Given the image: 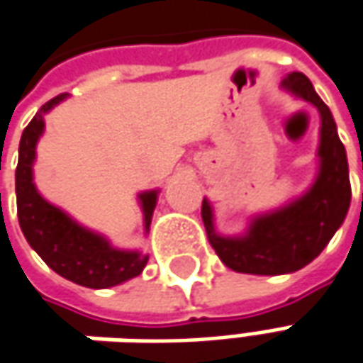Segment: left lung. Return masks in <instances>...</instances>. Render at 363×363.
I'll list each match as a JSON object with an SVG mask.
<instances>
[{"label":"left lung","mask_w":363,"mask_h":363,"mask_svg":"<svg viewBox=\"0 0 363 363\" xmlns=\"http://www.w3.org/2000/svg\"><path fill=\"white\" fill-rule=\"evenodd\" d=\"M281 86L319 110L318 179L289 205L255 217L241 237H223L215 231L213 206L206 199L203 201L201 215L208 243L220 261L237 273L283 275L306 267L342 227L352 201L347 157L330 108L301 72H291Z\"/></svg>","instance_id":"1"}]
</instances>
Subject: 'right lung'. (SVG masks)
Segmentation results:
<instances>
[{
	"instance_id": "obj_1",
	"label": "right lung",
	"mask_w": 363,
	"mask_h": 363,
	"mask_svg": "<svg viewBox=\"0 0 363 363\" xmlns=\"http://www.w3.org/2000/svg\"><path fill=\"white\" fill-rule=\"evenodd\" d=\"M66 94L45 102L26 126L19 140V158L16 169L18 219L23 237L38 255L64 279L90 289H106L140 275L148 255L140 251H122L112 247L100 233L82 227L56 205L48 203L33 184L35 144L44 132V114L60 104ZM158 191L138 194L144 213V229L148 231Z\"/></svg>"
}]
</instances>
